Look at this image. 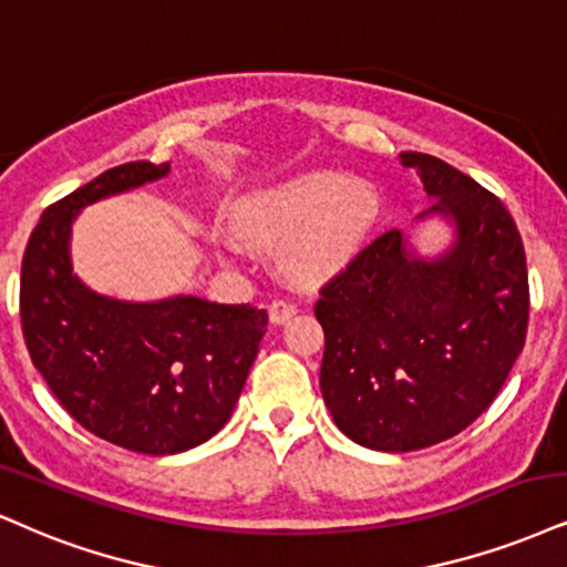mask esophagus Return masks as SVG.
<instances>
[{"mask_svg": "<svg viewBox=\"0 0 567 567\" xmlns=\"http://www.w3.org/2000/svg\"><path fill=\"white\" fill-rule=\"evenodd\" d=\"M268 312H270V323L272 326H284L286 320H291L297 316V305L289 302V299H272Z\"/></svg>", "mask_w": 567, "mask_h": 567, "instance_id": "1", "label": "esophagus"}]
</instances>
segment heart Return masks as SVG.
<instances>
[{
    "label": "heart",
    "mask_w": 567,
    "mask_h": 567,
    "mask_svg": "<svg viewBox=\"0 0 567 567\" xmlns=\"http://www.w3.org/2000/svg\"><path fill=\"white\" fill-rule=\"evenodd\" d=\"M375 215L379 197L365 181L312 171L244 202L236 234L251 249H289V276L297 284H320L354 260Z\"/></svg>",
    "instance_id": "heart-1"
}]
</instances>
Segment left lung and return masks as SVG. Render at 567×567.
Masks as SVG:
<instances>
[{
  "instance_id": "obj_1",
  "label": "left lung",
  "mask_w": 567,
  "mask_h": 567,
  "mask_svg": "<svg viewBox=\"0 0 567 567\" xmlns=\"http://www.w3.org/2000/svg\"><path fill=\"white\" fill-rule=\"evenodd\" d=\"M452 244L421 257L391 228L316 302L320 391L333 423L379 452H412L467 429L499 394L528 328L526 251L507 207L444 159L402 152Z\"/></svg>"
}]
</instances>
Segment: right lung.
Instances as JSON below:
<instances>
[{
    "mask_svg": "<svg viewBox=\"0 0 567 567\" xmlns=\"http://www.w3.org/2000/svg\"><path fill=\"white\" fill-rule=\"evenodd\" d=\"M171 163H125L44 209L20 270L28 354L83 429L142 454L205 444L228 423L268 328L251 305L199 297L123 302L73 272L70 230L86 205L167 176Z\"/></svg>",
    "mask_w": 567,
    "mask_h": 567,
    "instance_id": "add662e5",
    "label": "right lung"
}]
</instances>
